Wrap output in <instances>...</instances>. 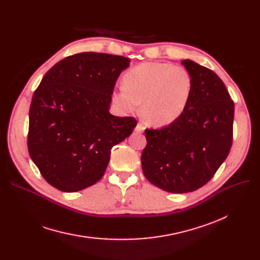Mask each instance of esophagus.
<instances>
[{
	"label": "esophagus",
	"instance_id": "34e87169",
	"mask_svg": "<svg viewBox=\"0 0 260 260\" xmlns=\"http://www.w3.org/2000/svg\"><path fill=\"white\" fill-rule=\"evenodd\" d=\"M144 129H145V127H144V125L142 124V123H138V124L136 125V127H135V132L136 133H139V134L143 133Z\"/></svg>",
	"mask_w": 260,
	"mask_h": 260
}]
</instances>
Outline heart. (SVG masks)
I'll return each instance as SVG.
<instances>
[{"instance_id": "obj_1", "label": "heart", "mask_w": 260, "mask_h": 260, "mask_svg": "<svg viewBox=\"0 0 260 260\" xmlns=\"http://www.w3.org/2000/svg\"><path fill=\"white\" fill-rule=\"evenodd\" d=\"M193 81L182 66L146 62L124 76V86L113 92L115 104L126 113H137L142 104L143 119L154 126L169 125L187 106Z\"/></svg>"}]
</instances>
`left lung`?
Wrapping results in <instances>:
<instances>
[{
    "mask_svg": "<svg viewBox=\"0 0 260 260\" xmlns=\"http://www.w3.org/2000/svg\"><path fill=\"white\" fill-rule=\"evenodd\" d=\"M193 81L183 114L160 129H145L141 155L146 179L170 193H188L206 184L228 157L233 140L234 102L213 71L185 59Z\"/></svg>",
    "mask_w": 260,
    "mask_h": 260,
    "instance_id": "left-lung-1",
    "label": "left lung"
}]
</instances>
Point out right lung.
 Here are the masks:
<instances>
[{
    "instance_id": "obj_1",
    "label": "right lung",
    "mask_w": 260,
    "mask_h": 260,
    "mask_svg": "<svg viewBox=\"0 0 260 260\" xmlns=\"http://www.w3.org/2000/svg\"><path fill=\"white\" fill-rule=\"evenodd\" d=\"M125 57L81 52L54 64L36 89L29 109L28 152L44 179L74 193L98 182L112 147L137 121L109 113Z\"/></svg>"
}]
</instances>
